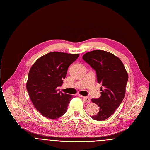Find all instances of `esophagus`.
Listing matches in <instances>:
<instances>
[{"label":"esophagus","mask_w":150,"mask_h":150,"mask_svg":"<svg viewBox=\"0 0 150 150\" xmlns=\"http://www.w3.org/2000/svg\"><path fill=\"white\" fill-rule=\"evenodd\" d=\"M81 97H82L83 98V100H84V101L85 102H86V103H89L90 102V98H89V97H84V96H81Z\"/></svg>","instance_id":"34e87169"}]
</instances>
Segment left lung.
I'll return each instance as SVG.
<instances>
[{
  "mask_svg": "<svg viewBox=\"0 0 150 150\" xmlns=\"http://www.w3.org/2000/svg\"><path fill=\"white\" fill-rule=\"evenodd\" d=\"M84 61L95 70L97 82L101 84V96L92 98L99 112L91 117L101 121L108 119L123 101L128 75L122 61L113 54L101 50H93L83 56Z\"/></svg>",
  "mask_w": 150,
  "mask_h": 150,
  "instance_id": "1",
  "label": "left lung"
}]
</instances>
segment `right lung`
I'll list each match as a JSON object with an SVG mask.
<instances>
[{"instance_id": "1", "label": "right lung", "mask_w": 150, "mask_h": 150, "mask_svg": "<svg viewBox=\"0 0 150 150\" xmlns=\"http://www.w3.org/2000/svg\"><path fill=\"white\" fill-rule=\"evenodd\" d=\"M78 54L52 52L39 58L31 66L26 84L30 98L44 117L58 119L64 115L74 97L59 91L68 67Z\"/></svg>"}]
</instances>
